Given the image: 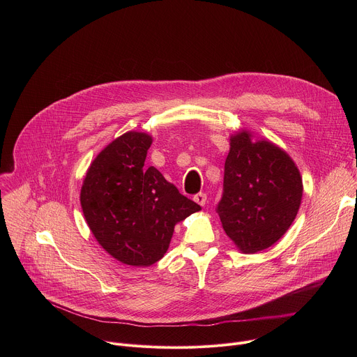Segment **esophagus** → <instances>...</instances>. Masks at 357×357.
Wrapping results in <instances>:
<instances>
[{
    "label": "esophagus",
    "instance_id": "esophagus-1",
    "mask_svg": "<svg viewBox=\"0 0 357 357\" xmlns=\"http://www.w3.org/2000/svg\"><path fill=\"white\" fill-rule=\"evenodd\" d=\"M206 199H208V196H206V193H203V192H199L197 195L193 196V200L200 206H205L206 205Z\"/></svg>",
    "mask_w": 357,
    "mask_h": 357
}]
</instances>
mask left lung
Returning a JSON list of instances; mask_svg holds the SVG:
<instances>
[{"label": "left lung", "mask_w": 357, "mask_h": 357, "mask_svg": "<svg viewBox=\"0 0 357 357\" xmlns=\"http://www.w3.org/2000/svg\"><path fill=\"white\" fill-rule=\"evenodd\" d=\"M225 190L218 206L223 230L245 254L271 247L289 229L302 200V176L287 152L241 128L230 135Z\"/></svg>", "instance_id": "obj_1"}]
</instances>
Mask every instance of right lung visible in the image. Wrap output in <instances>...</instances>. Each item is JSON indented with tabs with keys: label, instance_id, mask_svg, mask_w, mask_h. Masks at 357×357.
Listing matches in <instances>:
<instances>
[{
	"label": "right lung",
	"instance_id": "add662e5",
	"mask_svg": "<svg viewBox=\"0 0 357 357\" xmlns=\"http://www.w3.org/2000/svg\"><path fill=\"white\" fill-rule=\"evenodd\" d=\"M151 144L141 131L117 137L93 160L80 189L82 211L98 244L132 267L161 260L175 225L200 211L157 168L144 167Z\"/></svg>",
	"mask_w": 357,
	"mask_h": 357
}]
</instances>
